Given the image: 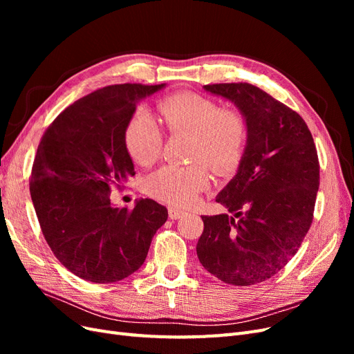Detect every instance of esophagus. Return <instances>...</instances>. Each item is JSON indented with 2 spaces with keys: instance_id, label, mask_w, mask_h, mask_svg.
<instances>
[{
  "instance_id": "obj_1",
  "label": "esophagus",
  "mask_w": 354,
  "mask_h": 354,
  "mask_svg": "<svg viewBox=\"0 0 354 354\" xmlns=\"http://www.w3.org/2000/svg\"><path fill=\"white\" fill-rule=\"evenodd\" d=\"M185 214H186V211L180 209V208H176V207H169L168 208V216H169L171 220H178V218L183 217Z\"/></svg>"
}]
</instances>
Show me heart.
Masks as SVG:
<instances>
[{
  "instance_id": "obj_1",
  "label": "heart",
  "mask_w": 354,
  "mask_h": 354,
  "mask_svg": "<svg viewBox=\"0 0 354 354\" xmlns=\"http://www.w3.org/2000/svg\"><path fill=\"white\" fill-rule=\"evenodd\" d=\"M158 108L171 133L192 134V160H205L217 174H229L238 168L248 142V128L239 111L220 109L217 102L194 93L169 95ZM124 142L134 162L151 165L160 153L162 134L151 113L138 111L127 124ZM208 183V168L195 162L159 168L147 177L146 189L156 199L189 205Z\"/></svg>"
}]
</instances>
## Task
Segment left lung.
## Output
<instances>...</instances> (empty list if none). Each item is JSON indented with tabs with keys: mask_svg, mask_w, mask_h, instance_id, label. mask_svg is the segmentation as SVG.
I'll return each instance as SVG.
<instances>
[{
	"mask_svg": "<svg viewBox=\"0 0 354 354\" xmlns=\"http://www.w3.org/2000/svg\"><path fill=\"white\" fill-rule=\"evenodd\" d=\"M203 90L236 106L248 142L236 174L216 198L232 216L202 217L196 254L220 281L255 285L283 269L310 229L319 189L316 146L303 118L259 87Z\"/></svg>",
	"mask_w": 354,
	"mask_h": 354,
	"instance_id": "obj_1",
	"label": "left lung"
}]
</instances>
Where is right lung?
<instances>
[{"instance_id":"obj_1","label":"right lung","mask_w":354,"mask_h":354,"mask_svg":"<svg viewBox=\"0 0 354 354\" xmlns=\"http://www.w3.org/2000/svg\"><path fill=\"white\" fill-rule=\"evenodd\" d=\"M167 84L100 88L63 111L38 146L30 198L42 234L69 272L93 283L122 281L142 267L164 205L140 199L131 211L111 201L136 174L124 133L137 104Z\"/></svg>"}]
</instances>
